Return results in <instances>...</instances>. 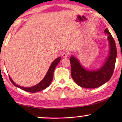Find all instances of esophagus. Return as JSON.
I'll list each match as a JSON object with an SVG mask.
<instances>
[{
    "mask_svg": "<svg viewBox=\"0 0 122 122\" xmlns=\"http://www.w3.org/2000/svg\"><path fill=\"white\" fill-rule=\"evenodd\" d=\"M61 56H63V58H66L68 56V53L66 52H63L61 54Z\"/></svg>",
    "mask_w": 122,
    "mask_h": 122,
    "instance_id": "1",
    "label": "esophagus"
}]
</instances>
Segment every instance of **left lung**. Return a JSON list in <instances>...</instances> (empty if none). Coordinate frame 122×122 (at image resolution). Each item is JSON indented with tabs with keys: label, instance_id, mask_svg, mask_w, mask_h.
Listing matches in <instances>:
<instances>
[{
	"label": "left lung",
	"instance_id": "obj_1",
	"mask_svg": "<svg viewBox=\"0 0 122 122\" xmlns=\"http://www.w3.org/2000/svg\"><path fill=\"white\" fill-rule=\"evenodd\" d=\"M104 32L108 34L109 52L107 59L101 68L96 71H88L83 67L78 60L73 56L70 58L71 77L81 87L96 88L102 86L111 79L114 71L117 58V48L113 36L107 28Z\"/></svg>",
	"mask_w": 122,
	"mask_h": 122
}]
</instances>
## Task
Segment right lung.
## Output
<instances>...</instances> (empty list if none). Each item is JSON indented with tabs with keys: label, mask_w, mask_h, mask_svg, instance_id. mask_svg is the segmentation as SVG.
Listing matches in <instances>:
<instances>
[{
	"label": "right lung",
	"mask_w": 122,
	"mask_h": 122,
	"mask_svg": "<svg viewBox=\"0 0 122 122\" xmlns=\"http://www.w3.org/2000/svg\"><path fill=\"white\" fill-rule=\"evenodd\" d=\"M61 58L58 57L56 58V59H55L54 61L51 63V66L49 68V70H48L47 73L45 76V77L43 78V79L41 81V82L38 83V84H36V86H31V87H29V88H25V87H23V86H18L16 84H15L11 78L9 76V79L10 80L11 82L13 83V85L15 86L16 87L19 88L20 89L23 90V91L28 92H30V93H36L37 92H39L41 91H42L43 89H45L46 88L49 86L51 84V83L52 81L53 78V72H54V71L56 68V66H57V64L59 63V61H61Z\"/></svg>",
	"instance_id": "right-lung-1"
}]
</instances>
